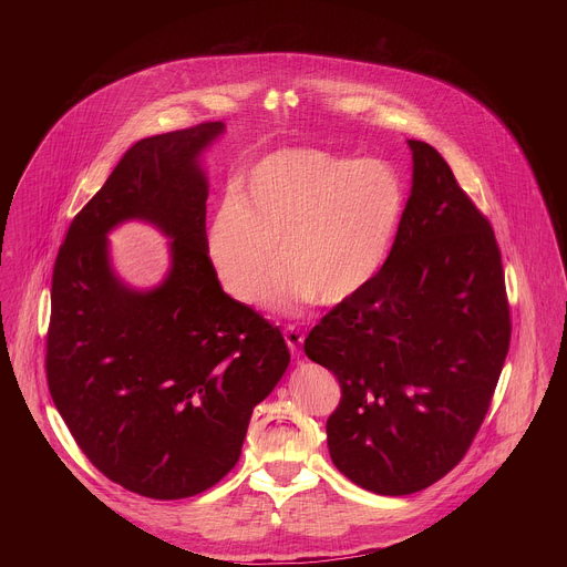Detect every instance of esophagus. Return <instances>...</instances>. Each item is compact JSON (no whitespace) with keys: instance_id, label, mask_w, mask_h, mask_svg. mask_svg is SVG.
Listing matches in <instances>:
<instances>
[{"instance_id":"34e87169","label":"esophagus","mask_w":567,"mask_h":567,"mask_svg":"<svg viewBox=\"0 0 567 567\" xmlns=\"http://www.w3.org/2000/svg\"><path fill=\"white\" fill-rule=\"evenodd\" d=\"M285 341H287V348H289L291 357L298 359V357H300V346H302V341H305V337L300 334V330L293 328V326H289V328L285 330Z\"/></svg>"}]
</instances>
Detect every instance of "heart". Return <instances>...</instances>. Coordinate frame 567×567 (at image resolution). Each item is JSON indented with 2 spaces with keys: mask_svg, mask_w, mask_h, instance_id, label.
Here are the masks:
<instances>
[{
  "mask_svg": "<svg viewBox=\"0 0 567 567\" xmlns=\"http://www.w3.org/2000/svg\"><path fill=\"white\" fill-rule=\"evenodd\" d=\"M403 208L406 193L385 161L280 150L215 208L204 245L221 289L239 302L258 300L278 260L271 309L339 305L377 278Z\"/></svg>",
  "mask_w": 567,
  "mask_h": 567,
  "instance_id": "b5f03b06",
  "label": "heart"
}]
</instances>
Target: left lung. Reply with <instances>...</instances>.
I'll use <instances>...</instances> for the list:
<instances>
[{
  "label": "left lung",
  "mask_w": 567,
  "mask_h": 567,
  "mask_svg": "<svg viewBox=\"0 0 567 567\" xmlns=\"http://www.w3.org/2000/svg\"><path fill=\"white\" fill-rule=\"evenodd\" d=\"M409 147L413 186L388 260L305 339V354L341 383L332 462L381 496L422 492L464 457L512 337L489 219L433 145Z\"/></svg>",
  "instance_id": "8db88e82"
}]
</instances>
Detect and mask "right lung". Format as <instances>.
<instances>
[{"label": "right lung", "instance_id": "1", "mask_svg": "<svg viewBox=\"0 0 567 567\" xmlns=\"http://www.w3.org/2000/svg\"><path fill=\"white\" fill-rule=\"evenodd\" d=\"M221 121L134 143L80 210L51 280L49 392L90 462L154 501L197 496L239 460L249 420L289 365L278 328L224 293L206 254L202 152ZM156 225L172 269L147 292L111 269L106 233Z\"/></svg>", "mask_w": 567, "mask_h": 567}]
</instances>
